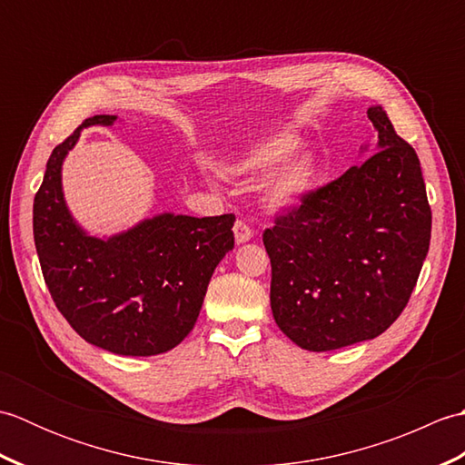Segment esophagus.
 Wrapping results in <instances>:
<instances>
[{"label":"esophagus","instance_id":"1","mask_svg":"<svg viewBox=\"0 0 465 465\" xmlns=\"http://www.w3.org/2000/svg\"><path fill=\"white\" fill-rule=\"evenodd\" d=\"M233 235H235V242L245 243L253 238V230L243 220H238L233 225Z\"/></svg>","mask_w":465,"mask_h":465}]
</instances>
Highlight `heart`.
<instances>
[{
  "mask_svg": "<svg viewBox=\"0 0 465 465\" xmlns=\"http://www.w3.org/2000/svg\"><path fill=\"white\" fill-rule=\"evenodd\" d=\"M298 137L292 134L275 135L272 140L258 145L248 155H243V160L235 163V172L248 177H258L273 172L275 167L285 161L286 163L280 167V172L275 173L273 182L270 185L268 200L275 207H285L295 202H300L302 197L308 193L312 187L315 173H318V162L312 153H292L298 150Z\"/></svg>",
  "mask_w": 465,
  "mask_h": 465,
  "instance_id": "heart-1",
  "label": "heart"
}]
</instances>
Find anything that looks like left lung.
Here are the masks:
<instances>
[{
    "instance_id": "8db88e82",
    "label": "left lung",
    "mask_w": 465,
    "mask_h": 465,
    "mask_svg": "<svg viewBox=\"0 0 465 465\" xmlns=\"http://www.w3.org/2000/svg\"><path fill=\"white\" fill-rule=\"evenodd\" d=\"M380 150L285 207L263 232L278 328L300 348L373 340L400 318L430 250L431 210L418 153L381 105Z\"/></svg>"
}]
</instances>
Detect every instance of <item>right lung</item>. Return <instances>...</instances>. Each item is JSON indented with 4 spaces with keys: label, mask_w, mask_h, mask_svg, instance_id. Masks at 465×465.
I'll return each instance as SVG.
<instances>
[{
    "label": "right lung",
    "mask_w": 465,
    "mask_h": 465,
    "mask_svg": "<svg viewBox=\"0 0 465 465\" xmlns=\"http://www.w3.org/2000/svg\"><path fill=\"white\" fill-rule=\"evenodd\" d=\"M55 145L34 200V240L44 280L67 323L117 355H157L193 330L215 265L233 248V213H163L110 240L90 238L69 215L62 162L82 127Z\"/></svg>",
    "instance_id": "right-lung-1"
}]
</instances>
